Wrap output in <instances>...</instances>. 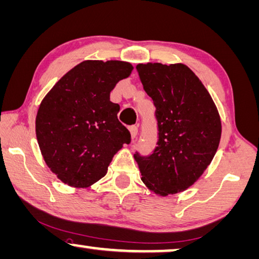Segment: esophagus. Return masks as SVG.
<instances>
[{"label":"esophagus","mask_w":259,"mask_h":259,"mask_svg":"<svg viewBox=\"0 0 259 259\" xmlns=\"http://www.w3.org/2000/svg\"><path fill=\"white\" fill-rule=\"evenodd\" d=\"M129 130H130V134H131V138H133V139L136 138L137 134H138V126L133 125V126H130Z\"/></svg>","instance_id":"34e87169"}]
</instances>
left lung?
I'll list each match as a JSON object with an SVG mask.
<instances>
[{"instance_id": "1", "label": "left lung", "mask_w": 259, "mask_h": 259, "mask_svg": "<svg viewBox=\"0 0 259 259\" xmlns=\"http://www.w3.org/2000/svg\"><path fill=\"white\" fill-rule=\"evenodd\" d=\"M153 100L159 141L150 157L135 154L142 181L158 196L179 194L210 165L221 138L218 108L202 80L183 63L137 64Z\"/></svg>"}]
</instances>
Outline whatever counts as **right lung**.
Wrapping results in <instances>:
<instances>
[{"instance_id": "obj_1", "label": "right lung", "mask_w": 259, "mask_h": 259, "mask_svg": "<svg viewBox=\"0 0 259 259\" xmlns=\"http://www.w3.org/2000/svg\"><path fill=\"white\" fill-rule=\"evenodd\" d=\"M134 67L124 61L86 60L73 67L41 101L35 134L45 162L72 188H89L107 173L114 154L130 143L110 101L117 81Z\"/></svg>"}]
</instances>
